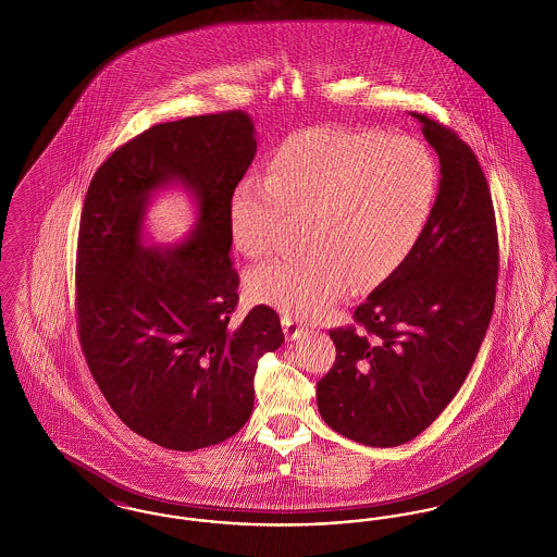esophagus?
Masks as SVG:
<instances>
[{
	"mask_svg": "<svg viewBox=\"0 0 557 557\" xmlns=\"http://www.w3.org/2000/svg\"><path fill=\"white\" fill-rule=\"evenodd\" d=\"M282 325H284V334H286V338H288V341H298L300 336H305V334H307V327L298 325V323H296V321H292V318H288V315H284V318H282Z\"/></svg>",
	"mask_w": 557,
	"mask_h": 557,
	"instance_id": "obj_1",
	"label": "esophagus"
}]
</instances>
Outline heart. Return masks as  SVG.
Instances as JSON below:
<instances>
[{
    "label": "heart",
    "mask_w": 557,
    "mask_h": 557,
    "mask_svg": "<svg viewBox=\"0 0 557 557\" xmlns=\"http://www.w3.org/2000/svg\"><path fill=\"white\" fill-rule=\"evenodd\" d=\"M438 162L422 139L375 129H309L286 137L267 177H244L227 205L234 246L273 250L288 216L305 219L307 250L250 271V300L286 315H325L350 280L375 288L424 236L438 198Z\"/></svg>",
    "instance_id": "b5f03b06"
}]
</instances>
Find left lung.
Here are the masks:
<instances>
[{"mask_svg": "<svg viewBox=\"0 0 557 557\" xmlns=\"http://www.w3.org/2000/svg\"><path fill=\"white\" fill-rule=\"evenodd\" d=\"M441 162L432 219L416 250L334 327L336 361L318 382L323 422L368 447H397L432 424L474 366L495 307L499 244L472 148L411 112Z\"/></svg>", "mask_w": 557, "mask_h": 557, "instance_id": "1", "label": "left lung"}]
</instances>
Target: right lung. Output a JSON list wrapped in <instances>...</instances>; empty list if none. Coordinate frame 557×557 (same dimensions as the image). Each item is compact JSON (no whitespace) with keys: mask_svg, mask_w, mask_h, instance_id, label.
Returning <instances> with one entry per match:
<instances>
[{"mask_svg":"<svg viewBox=\"0 0 557 557\" xmlns=\"http://www.w3.org/2000/svg\"><path fill=\"white\" fill-rule=\"evenodd\" d=\"M255 152V123L242 110L160 123L108 157L83 202V355L114 413L166 449L234 436L252 413L259 359L284 343L271 307L234 319L227 205ZM169 185L193 194L197 225L180 245L146 247L145 211Z\"/></svg>","mask_w":557,"mask_h":557,"instance_id":"obj_1","label":"right lung"}]
</instances>
